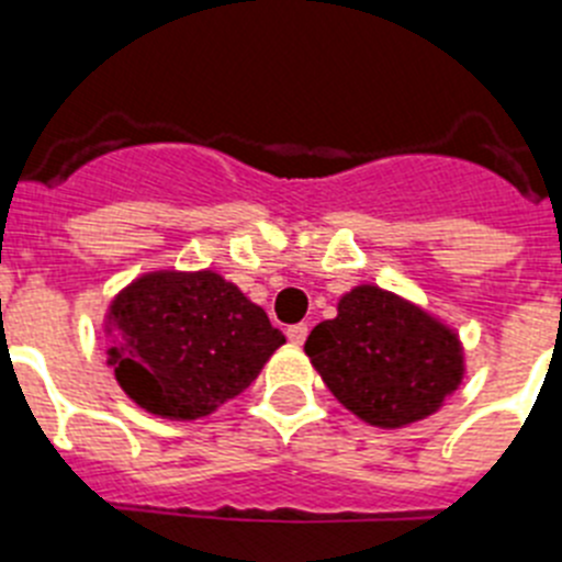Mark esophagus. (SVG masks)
<instances>
[{"mask_svg": "<svg viewBox=\"0 0 562 562\" xmlns=\"http://www.w3.org/2000/svg\"><path fill=\"white\" fill-rule=\"evenodd\" d=\"M285 334H288V339L294 341V345H302V341L308 339V325H305V322H300V325H291Z\"/></svg>", "mask_w": 562, "mask_h": 562, "instance_id": "34e87169", "label": "esophagus"}]
</instances>
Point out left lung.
Wrapping results in <instances>:
<instances>
[{
  "label": "left lung",
  "instance_id": "1",
  "mask_svg": "<svg viewBox=\"0 0 562 562\" xmlns=\"http://www.w3.org/2000/svg\"><path fill=\"white\" fill-rule=\"evenodd\" d=\"M305 353L330 393L379 427L427 418L463 375L458 336L375 285L341 296L336 319L311 330Z\"/></svg>",
  "mask_w": 562,
  "mask_h": 562
}]
</instances>
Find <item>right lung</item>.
<instances>
[{
	"label": "right lung",
	"mask_w": 562,
	"mask_h": 562,
	"mask_svg": "<svg viewBox=\"0 0 562 562\" xmlns=\"http://www.w3.org/2000/svg\"><path fill=\"white\" fill-rule=\"evenodd\" d=\"M115 379L155 416L200 418L240 396L285 336L212 271L146 274L110 308Z\"/></svg>",
	"instance_id": "1"
}]
</instances>
